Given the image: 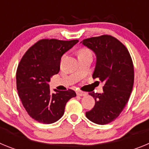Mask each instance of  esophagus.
Listing matches in <instances>:
<instances>
[{"label": "esophagus", "instance_id": "34e87169", "mask_svg": "<svg viewBox=\"0 0 149 149\" xmlns=\"http://www.w3.org/2000/svg\"><path fill=\"white\" fill-rule=\"evenodd\" d=\"M86 94H87V93L82 92V91H77V95L79 96H85L86 95Z\"/></svg>", "mask_w": 149, "mask_h": 149}]
</instances>
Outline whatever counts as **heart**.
<instances>
[{
    "label": "heart",
    "instance_id": "b5f03b06",
    "mask_svg": "<svg viewBox=\"0 0 149 149\" xmlns=\"http://www.w3.org/2000/svg\"><path fill=\"white\" fill-rule=\"evenodd\" d=\"M87 54H91L89 50H88L87 48H81L78 51V56H80V55Z\"/></svg>",
    "mask_w": 149,
    "mask_h": 149
}]
</instances>
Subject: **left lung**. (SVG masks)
I'll use <instances>...</instances> for the list:
<instances>
[{
    "label": "left lung",
    "instance_id": "8db88e82",
    "mask_svg": "<svg viewBox=\"0 0 149 149\" xmlns=\"http://www.w3.org/2000/svg\"><path fill=\"white\" fill-rule=\"evenodd\" d=\"M81 43L96 55L93 77L104 83L103 93H89L95 104L86 116L94 123L106 125L120 115L130 98L134 81L132 59L125 46L112 36L88 38Z\"/></svg>",
    "mask_w": 149,
    "mask_h": 149
}]
</instances>
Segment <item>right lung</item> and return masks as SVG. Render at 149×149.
<instances>
[{
	"instance_id": "add662e5",
	"label": "right lung",
	"mask_w": 149,
	"mask_h": 149,
	"mask_svg": "<svg viewBox=\"0 0 149 149\" xmlns=\"http://www.w3.org/2000/svg\"><path fill=\"white\" fill-rule=\"evenodd\" d=\"M78 40L41 39L22 56L16 72L18 94L30 117L40 123L51 124L63 116L70 98L75 97L72 89L51 93L48 82L60 71L64 54Z\"/></svg>"
}]
</instances>
